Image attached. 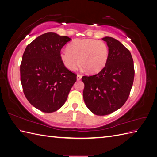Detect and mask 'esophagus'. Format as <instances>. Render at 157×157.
<instances>
[{"mask_svg": "<svg viewBox=\"0 0 157 157\" xmlns=\"http://www.w3.org/2000/svg\"><path fill=\"white\" fill-rule=\"evenodd\" d=\"M81 78H82V76L81 75H77V80H80V79H81Z\"/></svg>", "mask_w": 157, "mask_h": 157, "instance_id": "obj_1", "label": "esophagus"}]
</instances>
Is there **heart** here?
Segmentation results:
<instances>
[{"mask_svg": "<svg viewBox=\"0 0 157 157\" xmlns=\"http://www.w3.org/2000/svg\"><path fill=\"white\" fill-rule=\"evenodd\" d=\"M59 57L69 71H76L80 63L89 73L94 74L100 72L105 67L109 58V48L101 40L75 39L67 46V50L60 52Z\"/></svg>", "mask_w": 157, "mask_h": 157, "instance_id": "obj_1", "label": "heart"}]
</instances>
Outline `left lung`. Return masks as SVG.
I'll return each instance as SVG.
<instances>
[{"label": "left lung", "mask_w": 157, "mask_h": 157, "mask_svg": "<svg viewBox=\"0 0 157 157\" xmlns=\"http://www.w3.org/2000/svg\"><path fill=\"white\" fill-rule=\"evenodd\" d=\"M102 40L109 48L106 65L96 75L82 77L84 103L90 111L99 116L109 115L122 107L134 78L130 52L114 38L105 36Z\"/></svg>", "instance_id": "8db88e82"}]
</instances>
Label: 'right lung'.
Wrapping results in <instances>:
<instances>
[{"instance_id": "1", "label": "right lung", "mask_w": 157, "mask_h": 157, "mask_svg": "<svg viewBox=\"0 0 157 157\" xmlns=\"http://www.w3.org/2000/svg\"><path fill=\"white\" fill-rule=\"evenodd\" d=\"M71 39L48 32L28 44L20 65L23 93L33 106L44 113L58 111L67 100L77 75L66 68L59 54Z\"/></svg>"}]
</instances>
